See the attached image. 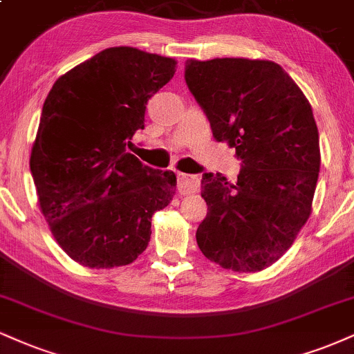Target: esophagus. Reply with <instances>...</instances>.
<instances>
[{
  "instance_id": "esophagus-1",
  "label": "esophagus",
  "mask_w": 354,
  "mask_h": 354,
  "mask_svg": "<svg viewBox=\"0 0 354 354\" xmlns=\"http://www.w3.org/2000/svg\"><path fill=\"white\" fill-rule=\"evenodd\" d=\"M201 186V180L199 176L194 174H186V173H178V189L181 194H193L196 191H199Z\"/></svg>"
}]
</instances>
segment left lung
I'll return each instance as SVG.
<instances>
[{
	"label": "left lung",
	"mask_w": 354,
	"mask_h": 354,
	"mask_svg": "<svg viewBox=\"0 0 354 354\" xmlns=\"http://www.w3.org/2000/svg\"><path fill=\"white\" fill-rule=\"evenodd\" d=\"M185 79L218 142L236 148L237 181L204 173L201 252L223 269L259 272L290 249L310 214L320 140L312 105L279 64L224 57L186 61Z\"/></svg>",
	"instance_id": "left-lung-1"
}]
</instances>
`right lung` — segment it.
<instances>
[{
	"label": "right lung",
	"instance_id": "add662e5",
	"mask_svg": "<svg viewBox=\"0 0 354 354\" xmlns=\"http://www.w3.org/2000/svg\"><path fill=\"white\" fill-rule=\"evenodd\" d=\"M176 61L109 48L55 80L31 150L41 212L72 261L91 269L129 266L147 249L151 216L173 199L176 176L127 150L145 129L148 99Z\"/></svg>",
	"mask_w": 354,
	"mask_h": 354
}]
</instances>
